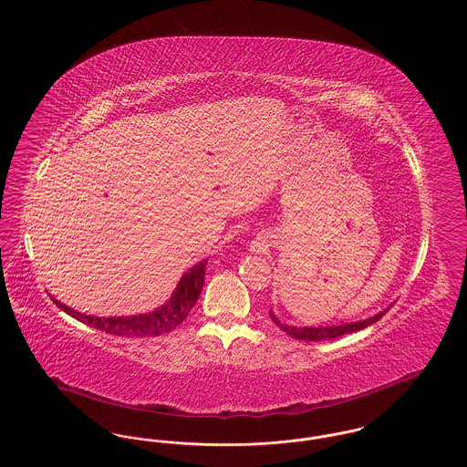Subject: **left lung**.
Returning <instances> with one entry per match:
<instances>
[{"mask_svg":"<svg viewBox=\"0 0 467 467\" xmlns=\"http://www.w3.org/2000/svg\"><path fill=\"white\" fill-rule=\"evenodd\" d=\"M385 311L378 313V315L371 317V318H368V320L354 322V324L331 326V327H301V329H297V327H290V326H285V324H280V322H278V318H276L273 313H269V315H271V320H273V322H275V324H276L284 333L289 334L292 337H296V339H305V341H322V339H333V337H339V336H343V334L357 333V331H360V329H364V327H368V326L375 324L377 320H379V318L385 315Z\"/></svg>","mask_w":467,"mask_h":467,"instance_id":"obj_1","label":"left lung"}]
</instances>
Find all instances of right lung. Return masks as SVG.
Returning a JSON list of instances; mask_svg holds the SVG:
<instances>
[{
	"instance_id": "obj_1",
	"label": "right lung",
	"mask_w": 467,
	"mask_h": 467,
	"mask_svg": "<svg viewBox=\"0 0 467 467\" xmlns=\"http://www.w3.org/2000/svg\"><path fill=\"white\" fill-rule=\"evenodd\" d=\"M208 259L201 261L196 266L191 267L189 273H185L178 284L177 290L170 303L161 306L159 310L134 317H113V318H101V317H90L78 311L71 310L63 303L56 301V306L67 311L73 318L92 326L96 329H101L105 333L115 336H126V337H143V336H159V334L170 333L177 329L178 326L187 318L189 311L196 305L200 297L202 284H204V266Z\"/></svg>"
}]
</instances>
